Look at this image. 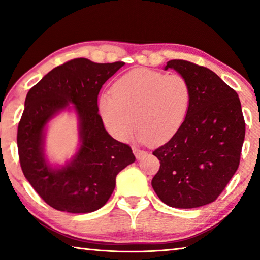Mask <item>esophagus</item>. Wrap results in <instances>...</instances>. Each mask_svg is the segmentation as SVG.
Instances as JSON below:
<instances>
[{
    "label": "esophagus",
    "mask_w": 260,
    "mask_h": 260,
    "mask_svg": "<svg viewBox=\"0 0 260 260\" xmlns=\"http://www.w3.org/2000/svg\"><path fill=\"white\" fill-rule=\"evenodd\" d=\"M133 152H134V155H135L136 158H138V159H141V158H142L147 153L146 151L141 150V149H139V148H133Z\"/></svg>",
    "instance_id": "1"
}]
</instances>
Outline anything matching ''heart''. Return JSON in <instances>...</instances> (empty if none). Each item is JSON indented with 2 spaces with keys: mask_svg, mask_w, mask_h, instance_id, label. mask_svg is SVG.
Returning <instances> with one entry per match:
<instances>
[{
  "mask_svg": "<svg viewBox=\"0 0 260 260\" xmlns=\"http://www.w3.org/2000/svg\"><path fill=\"white\" fill-rule=\"evenodd\" d=\"M111 93L99 100L107 128L124 140L136 127L140 140L166 142L178 133L190 109L192 89L181 74L135 69L118 78Z\"/></svg>",
  "mask_w": 260,
  "mask_h": 260,
  "instance_id": "obj_1",
  "label": "heart"
}]
</instances>
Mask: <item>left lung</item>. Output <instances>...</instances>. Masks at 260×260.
Here are the masks:
<instances>
[{"label": "left lung", "instance_id": "obj_1", "mask_svg": "<svg viewBox=\"0 0 260 260\" xmlns=\"http://www.w3.org/2000/svg\"><path fill=\"white\" fill-rule=\"evenodd\" d=\"M170 68L187 78L192 99L181 128L152 152L160 166L151 184L169 206L199 208L217 200L239 169L245 122L239 95L213 71L183 59Z\"/></svg>", "mask_w": 260, "mask_h": 260}]
</instances>
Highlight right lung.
Returning <instances> with one entry per match:
<instances>
[{
	"label": "right lung",
	"instance_id": "obj_1",
	"mask_svg": "<svg viewBox=\"0 0 260 260\" xmlns=\"http://www.w3.org/2000/svg\"><path fill=\"white\" fill-rule=\"evenodd\" d=\"M124 64L74 58L51 70L27 93L17 132L19 161L30 186L51 208L70 213L101 209L113 192L117 174L135 161L128 144L105 131L98 105L104 82ZM69 103L79 116L82 146L70 165L55 170L43 156V131Z\"/></svg>",
	"mask_w": 260,
	"mask_h": 260
}]
</instances>
